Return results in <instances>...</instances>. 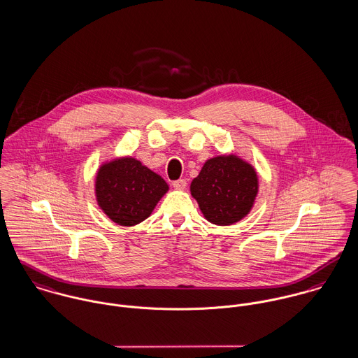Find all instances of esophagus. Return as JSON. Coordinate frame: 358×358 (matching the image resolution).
<instances>
[{
    "instance_id": "obj_1",
    "label": "esophagus",
    "mask_w": 358,
    "mask_h": 358,
    "mask_svg": "<svg viewBox=\"0 0 358 358\" xmlns=\"http://www.w3.org/2000/svg\"><path fill=\"white\" fill-rule=\"evenodd\" d=\"M173 187L177 191H184L187 188V181L185 180H177V181L173 182Z\"/></svg>"
}]
</instances>
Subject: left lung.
Wrapping results in <instances>:
<instances>
[{
	"label": "left lung",
	"instance_id": "obj_1",
	"mask_svg": "<svg viewBox=\"0 0 358 358\" xmlns=\"http://www.w3.org/2000/svg\"><path fill=\"white\" fill-rule=\"evenodd\" d=\"M259 192L256 169L236 154L210 158L191 182V194L204 218L229 226L245 218Z\"/></svg>",
	"mask_w": 358,
	"mask_h": 358
}]
</instances>
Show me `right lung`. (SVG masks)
Returning a JSON list of instances; mask_svg holds the SVG:
<instances>
[{
  "mask_svg": "<svg viewBox=\"0 0 358 358\" xmlns=\"http://www.w3.org/2000/svg\"><path fill=\"white\" fill-rule=\"evenodd\" d=\"M167 191L169 185L159 174L132 157L106 161L96 170V203L120 226L147 220Z\"/></svg>",
  "mask_w": 358,
  "mask_h": 358,
  "instance_id": "right-lung-1",
  "label": "right lung"
}]
</instances>
